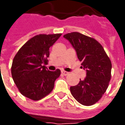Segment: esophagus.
Segmentation results:
<instances>
[{"label": "esophagus", "mask_w": 125, "mask_h": 125, "mask_svg": "<svg viewBox=\"0 0 125 125\" xmlns=\"http://www.w3.org/2000/svg\"><path fill=\"white\" fill-rule=\"evenodd\" d=\"M62 73L63 76H67V75L69 74V73H68V72H65V71H63V70L62 71Z\"/></svg>", "instance_id": "1"}]
</instances>
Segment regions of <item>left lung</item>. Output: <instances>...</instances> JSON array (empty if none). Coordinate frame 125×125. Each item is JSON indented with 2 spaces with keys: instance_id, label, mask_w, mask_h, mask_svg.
Instances as JSON below:
<instances>
[{
  "instance_id": "left-lung-1",
  "label": "left lung",
  "mask_w": 125,
  "mask_h": 125,
  "mask_svg": "<svg viewBox=\"0 0 125 125\" xmlns=\"http://www.w3.org/2000/svg\"><path fill=\"white\" fill-rule=\"evenodd\" d=\"M76 50L86 77L70 87L73 98L84 106H91L102 98L111 78L112 63L103 47L94 39L78 32L63 35Z\"/></svg>"
}]
</instances>
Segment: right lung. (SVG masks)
Masks as SVG:
<instances>
[{
	"label": "right lung",
	"mask_w": 125,
	"mask_h": 125,
	"mask_svg": "<svg viewBox=\"0 0 125 125\" xmlns=\"http://www.w3.org/2000/svg\"><path fill=\"white\" fill-rule=\"evenodd\" d=\"M62 34H40L27 41L13 59L11 73L15 84L24 96L39 100L52 92L61 71H49L43 65L47 63L49 47Z\"/></svg>",
	"instance_id": "1"
}]
</instances>
